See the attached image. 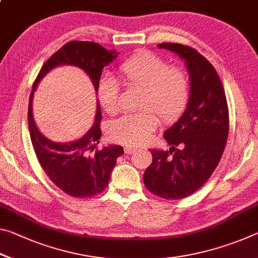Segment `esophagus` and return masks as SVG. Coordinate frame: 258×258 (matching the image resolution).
Segmentation results:
<instances>
[{"instance_id": "1", "label": "esophagus", "mask_w": 258, "mask_h": 258, "mask_svg": "<svg viewBox=\"0 0 258 258\" xmlns=\"http://www.w3.org/2000/svg\"><path fill=\"white\" fill-rule=\"evenodd\" d=\"M124 150H125V153L126 154H132L133 151H136L137 150V148L136 147H133V146H125V148H124Z\"/></svg>"}]
</instances>
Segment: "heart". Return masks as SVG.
I'll return each instance as SVG.
<instances>
[{
  "label": "heart",
  "mask_w": 258,
  "mask_h": 258,
  "mask_svg": "<svg viewBox=\"0 0 258 258\" xmlns=\"http://www.w3.org/2000/svg\"><path fill=\"white\" fill-rule=\"evenodd\" d=\"M119 77L126 87L141 88L139 113L124 114L109 126L112 141L140 146L149 140L158 124L172 121L186 109L190 96V81L187 72L169 63L155 52L141 50L128 57L119 67ZM101 107L109 114L119 111V85L112 78H102L97 87Z\"/></svg>",
  "instance_id": "1"
}]
</instances>
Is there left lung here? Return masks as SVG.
Instances as JSON below:
<instances>
[{
    "label": "left lung",
    "instance_id": "1",
    "mask_svg": "<svg viewBox=\"0 0 258 258\" xmlns=\"http://www.w3.org/2000/svg\"><path fill=\"white\" fill-rule=\"evenodd\" d=\"M185 59L190 96L182 116L164 132L169 150H150L153 162L144 182L150 193L179 200L195 193L214 173L226 146L230 119L226 95L217 71L189 46L157 44Z\"/></svg>",
    "mask_w": 258,
    "mask_h": 258
}]
</instances>
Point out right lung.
I'll return each mask as SVG.
<instances>
[{"mask_svg": "<svg viewBox=\"0 0 258 258\" xmlns=\"http://www.w3.org/2000/svg\"><path fill=\"white\" fill-rule=\"evenodd\" d=\"M116 50H107L91 41H70L52 54L41 68L31 92L28 104V128L34 153L44 173L54 185L73 198H92L108 187L117 158L124 154L121 146L99 149L102 114L97 104L95 121L85 136L75 142L56 144L43 137L32 114V97L39 81L58 65L70 64L83 69L97 92L102 70L116 58Z\"/></svg>", "mask_w": 258, "mask_h": 258, "instance_id": "1", "label": "right lung"}]
</instances>
